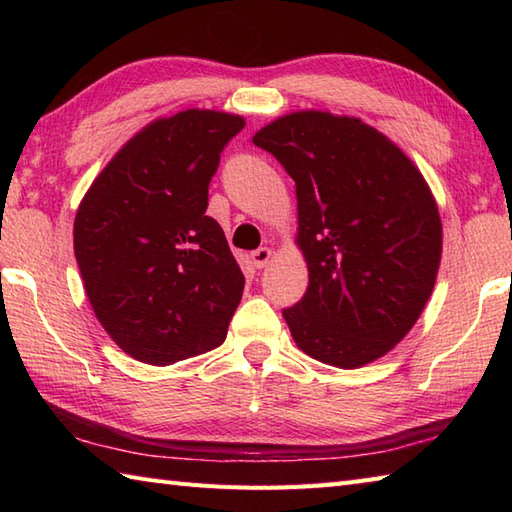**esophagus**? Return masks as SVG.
I'll return each instance as SVG.
<instances>
[{
    "instance_id": "esophagus-1",
    "label": "esophagus",
    "mask_w": 512,
    "mask_h": 512,
    "mask_svg": "<svg viewBox=\"0 0 512 512\" xmlns=\"http://www.w3.org/2000/svg\"><path fill=\"white\" fill-rule=\"evenodd\" d=\"M250 259H253V264H255V268H264L270 259H273V248H257V250H253V253H250Z\"/></svg>"
}]
</instances>
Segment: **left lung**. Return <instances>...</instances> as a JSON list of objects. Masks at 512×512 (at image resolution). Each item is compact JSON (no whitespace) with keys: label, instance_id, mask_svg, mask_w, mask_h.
<instances>
[{"label":"left lung","instance_id":"obj_1","mask_svg":"<svg viewBox=\"0 0 512 512\" xmlns=\"http://www.w3.org/2000/svg\"><path fill=\"white\" fill-rule=\"evenodd\" d=\"M253 143L295 180L308 290L284 310L292 339L341 369L385 356L436 286L442 222L427 180L396 143L354 116L292 112Z\"/></svg>","mask_w":512,"mask_h":512}]
</instances>
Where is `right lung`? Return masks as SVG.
<instances>
[{
	"label": "right lung",
	"mask_w": 512,
	"mask_h": 512,
	"mask_svg": "<svg viewBox=\"0 0 512 512\" xmlns=\"http://www.w3.org/2000/svg\"><path fill=\"white\" fill-rule=\"evenodd\" d=\"M246 121L215 110L156 118L116 151L74 217L96 319L125 354L173 365L222 345L244 275L206 215L224 145Z\"/></svg>",
	"instance_id": "1"
}]
</instances>
